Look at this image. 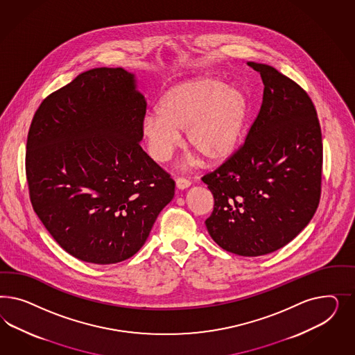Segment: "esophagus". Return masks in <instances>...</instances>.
<instances>
[{"label":"esophagus","instance_id":"obj_1","mask_svg":"<svg viewBox=\"0 0 355 355\" xmlns=\"http://www.w3.org/2000/svg\"><path fill=\"white\" fill-rule=\"evenodd\" d=\"M190 186H191V182L187 181V180H184V178H177V180H175V187H177L178 190H186V189H189Z\"/></svg>","mask_w":355,"mask_h":355}]
</instances>
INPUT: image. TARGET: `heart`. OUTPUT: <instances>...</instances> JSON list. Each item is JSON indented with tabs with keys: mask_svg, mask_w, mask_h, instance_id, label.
<instances>
[{
	"mask_svg": "<svg viewBox=\"0 0 355 355\" xmlns=\"http://www.w3.org/2000/svg\"><path fill=\"white\" fill-rule=\"evenodd\" d=\"M248 98L239 87L211 76H196L171 87L157 113L141 121V138L150 157L166 162L181 143L208 164L227 160L248 126ZM193 156V160H198Z\"/></svg>",
	"mask_w": 355,
	"mask_h": 355,
	"instance_id": "b5f03b06",
	"label": "heart"
}]
</instances>
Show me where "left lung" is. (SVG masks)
<instances>
[{
    "instance_id": "left-lung-1",
    "label": "left lung",
    "mask_w": 355,
    "mask_h": 355,
    "mask_svg": "<svg viewBox=\"0 0 355 355\" xmlns=\"http://www.w3.org/2000/svg\"><path fill=\"white\" fill-rule=\"evenodd\" d=\"M263 101L245 144L202 180L214 195L212 239L241 257L284 248L307 226L320 199L322 130L311 98L266 64Z\"/></svg>"
}]
</instances>
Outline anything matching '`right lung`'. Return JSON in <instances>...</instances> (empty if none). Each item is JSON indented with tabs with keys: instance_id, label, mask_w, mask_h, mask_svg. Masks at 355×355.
<instances>
[{
	"instance_id": "right-lung-1",
	"label": "right lung",
	"mask_w": 355,
	"mask_h": 355,
	"mask_svg": "<svg viewBox=\"0 0 355 355\" xmlns=\"http://www.w3.org/2000/svg\"><path fill=\"white\" fill-rule=\"evenodd\" d=\"M146 107L135 74L96 67L51 94L33 116L26 153L31 203L74 258H131L172 202L174 181L140 147Z\"/></svg>"
}]
</instances>
